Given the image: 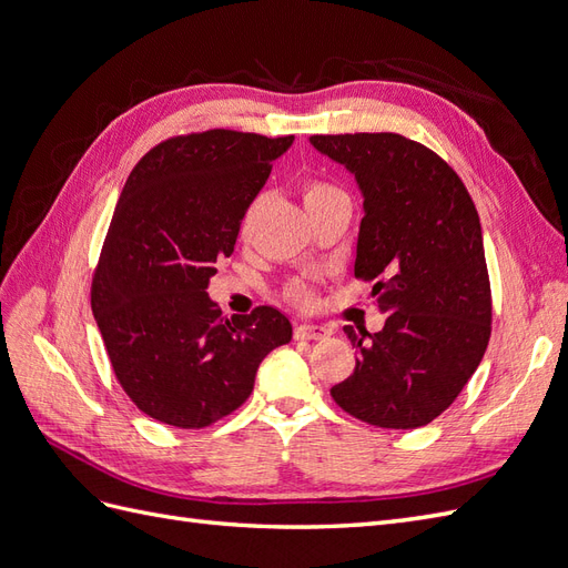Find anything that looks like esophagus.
I'll list each match as a JSON object with an SVG mask.
<instances>
[{
    "label": "esophagus",
    "instance_id": "34e87169",
    "mask_svg": "<svg viewBox=\"0 0 568 568\" xmlns=\"http://www.w3.org/2000/svg\"><path fill=\"white\" fill-rule=\"evenodd\" d=\"M294 336L298 341H324V338L332 336V332L322 324H296Z\"/></svg>",
    "mask_w": 568,
    "mask_h": 568
}]
</instances>
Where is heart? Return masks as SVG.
<instances>
[{
  "instance_id": "obj_1",
  "label": "heart",
  "mask_w": 568,
  "mask_h": 568,
  "mask_svg": "<svg viewBox=\"0 0 568 568\" xmlns=\"http://www.w3.org/2000/svg\"><path fill=\"white\" fill-rule=\"evenodd\" d=\"M346 194L341 192L338 186L329 184V182H322V180H311L303 184V201H305V209H315V205L322 203H329L334 199H343ZM288 298L294 301H305L307 298V288L301 284L288 286Z\"/></svg>"
}]
</instances>
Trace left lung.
I'll use <instances>...</instances> for the list:
<instances>
[{
	"label": "left lung",
	"mask_w": 568,
	"mask_h": 568,
	"mask_svg": "<svg viewBox=\"0 0 568 568\" xmlns=\"http://www.w3.org/2000/svg\"><path fill=\"white\" fill-rule=\"evenodd\" d=\"M311 144L355 175V277L374 280L386 313L376 334L343 326L355 372L332 388L348 415L382 428H417L448 409L490 338V282L476 205L432 149L393 132L313 134Z\"/></svg>",
	"instance_id": "1"
}]
</instances>
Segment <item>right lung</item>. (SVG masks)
<instances>
[{
    "instance_id": "obj_1",
    "label": "right lung",
    "mask_w": 568,
    "mask_h": 568,
    "mask_svg": "<svg viewBox=\"0 0 568 568\" xmlns=\"http://www.w3.org/2000/svg\"><path fill=\"white\" fill-rule=\"evenodd\" d=\"M291 144L294 136L209 130L161 142L130 173L92 313L120 386L151 419L203 428L227 417L251 395L265 355L291 341L277 307L222 320L205 294Z\"/></svg>"
}]
</instances>
